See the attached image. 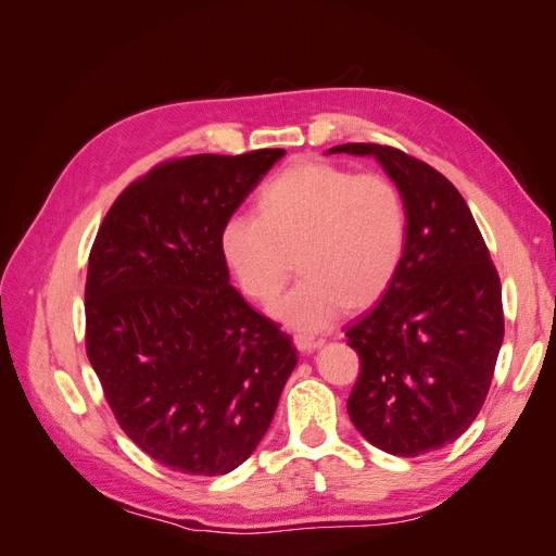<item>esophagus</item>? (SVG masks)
Instances as JSON below:
<instances>
[{
    "label": "esophagus",
    "mask_w": 556,
    "mask_h": 556,
    "mask_svg": "<svg viewBox=\"0 0 556 556\" xmlns=\"http://www.w3.org/2000/svg\"><path fill=\"white\" fill-rule=\"evenodd\" d=\"M294 345L301 352V355H308V352H315L317 348H323V339H311V336H294Z\"/></svg>",
    "instance_id": "obj_1"
}]
</instances>
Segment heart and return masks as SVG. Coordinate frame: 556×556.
<instances>
[{
	"instance_id": "heart-1",
	"label": "heart",
	"mask_w": 556,
	"mask_h": 556,
	"mask_svg": "<svg viewBox=\"0 0 556 556\" xmlns=\"http://www.w3.org/2000/svg\"><path fill=\"white\" fill-rule=\"evenodd\" d=\"M408 245V211L382 174H355L329 162H301L260 194V215L233 211L220 229V252L243 294L274 304L296 255L304 274L274 315L315 333L350 306L368 308L390 290Z\"/></svg>"
}]
</instances>
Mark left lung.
<instances>
[{
	"label": "left lung",
	"instance_id": "1",
	"mask_svg": "<svg viewBox=\"0 0 556 556\" xmlns=\"http://www.w3.org/2000/svg\"><path fill=\"white\" fill-rule=\"evenodd\" d=\"M331 153L374 155L406 201V255L378 306L345 331L362 359L348 413L371 445L417 457L457 441L482 408L503 343L501 280L441 172L392 146Z\"/></svg>",
	"mask_w": 556,
	"mask_h": 556
}]
</instances>
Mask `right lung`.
<instances>
[{
    "instance_id": "1",
    "label": "right lung",
    "mask_w": 556,
    "mask_h": 556,
    "mask_svg": "<svg viewBox=\"0 0 556 556\" xmlns=\"http://www.w3.org/2000/svg\"><path fill=\"white\" fill-rule=\"evenodd\" d=\"M285 155L157 164L109 208L88 260L86 350L117 425L148 457L225 476L271 425L296 348L229 285L220 229Z\"/></svg>"
}]
</instances>
